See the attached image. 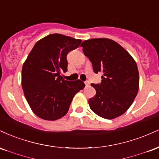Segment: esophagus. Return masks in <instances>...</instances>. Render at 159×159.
<instances>
[{
  "label": "esophagus",
  "instance_id": "obj_1",
  "mask_svg": "<svg viewBox=\"0 0 159 159\" xmlns=\"http://www.w3.org/2000/svg\"><path fill=\"white\" fill-rule=\"evenodd\" d=\"M84 84H85L86 87H88V86L90 85V82H89L88 81H86L84 82Z\"/></svg>",
  "mask_w": 159,
  "mask_h": 159
}]
</instances>
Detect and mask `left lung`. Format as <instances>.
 <instances>
[{"mask_svg":"<svg viewBox=\"0 0 159 159\" xmlns=\"http://www.w3.org/2000/svg\"><path fill=\"white\" fill-rule=\"evenodd\" d=\"M95 73L102 72V82L91 84L96 89L89 105L95 114L111 120L121 116L132 105L139 89V72L129 53L114 40L98 38L81 43Z\"/></svg>","mask_w":159,"mask_h":159,"instance_id":"8db88e82","label":"left lung"}]
</instances>
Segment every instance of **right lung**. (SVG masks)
Masks as SVG:
<instances>
[{
    "label": "right lung",
    "instance_id": "obj_1",
    "mask_svg": "<svg viewBox=\"0 0 159 159\" xmlns=\"http://www.w3.org/2000/svg\"><path fill=\"white\" fill-rule=\"evenodd\" d=\"M81 39L54 34L36 43L23 64L21 85L33 112L41 119L56 120L68 112L75 95L84 89L80 80L66 81V56L77 48Z\"/></svg>",
    "mask_w": 159,
    "mask_h": 159
}]
</instances>
